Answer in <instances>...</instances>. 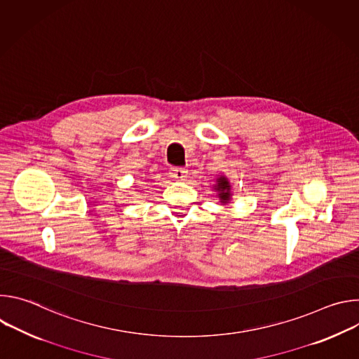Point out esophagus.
I'll use <instances>...</instances> for the list:
<instances>
[{"label": "esophagus", "instance_id": "34e87169", "mask_svg": "<svg viewBox=\"0 0 359 359\" xmlns=\"http://www.w3.org/2000/svg\"><path fill=\"white\" fill-rule=\"evenodd\" d=\"M170 176L172 179L175 180H179V182H183L187 179V170L184 168H172L170 169Z\"/></svg>", "mask_w": 359, "mask_h": 359}]
</instances>
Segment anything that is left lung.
<instances>
[{
	"label": "left lung",
	"instance_id": "8db88e82",
	"mask_svg": "<svg viewBox=\"0 0 359 359\" xmlns=\"http://www.w3.org/2000/svg\"><path fill=\"white\" fill-rule=\"evenodd\" d=\"M215 189L217 191L220 203L227 204L231 200V196H233L231 194V186H230V182H229V179L226 176H219L217 177Z\"/></svg>",
	"mask_w": 359,
	"mask_h": 359
}]
</instances>
